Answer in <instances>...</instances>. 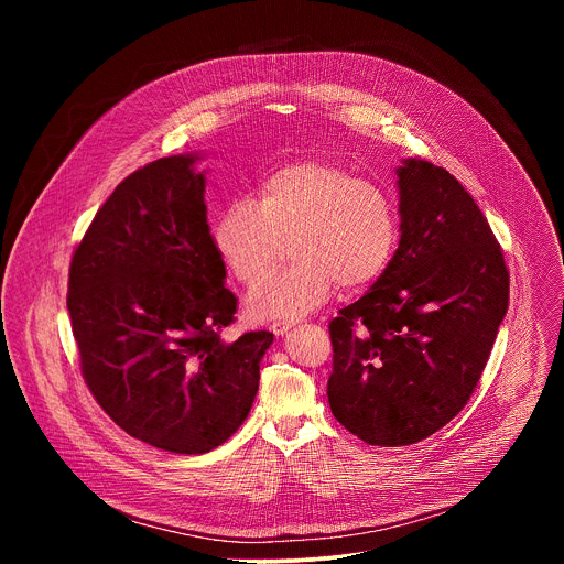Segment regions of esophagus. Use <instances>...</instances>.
Masks as SVG:
<instances>
[{"instance_id":"1","label":"esophagus","mask_w":564,"mask_h":564,"mask_svg":"<svg viewBox=\"0 0 564 564\" xmlns=\"http://www.w3.org/2000/svg\"><path fill=\"white\" fill-rule=\"evenodd\" d=\"M294 326H296L294 321H283V324H274V326H272V333H274L276 337H283V335H288Z\"/></svg>"}]
</instances>
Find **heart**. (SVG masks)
I'll list each match as a JSON object with an SVG mask.
<instances>
[{
  "mask_svg": "<svg viewBox=\"0 0 564 564\" xmlns=\"http://www.w3.org/2000/svg\"><path fill=\"white\" fill-rule=\"evenodd\" d=\"M254 206L234 200L214 223V248L227 272L261 283L290 243L294 263L248 296L254 321H296L324 305L337 285L359 292L388 268L397 246L390 196L326 160H301L268 174Z\"/></svg>",
  "mask_w": 564,
  "mask_h": 564,
  "instance_id": "obj_1",
  "label": "heart"
}]
</instances>
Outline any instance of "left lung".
<instances>
[{
  "mask_svg": "<svg viewBox=\"0 0 564 564\" xmlns=\"http://www.w3.org/2000/svg\"><path fill=\"white\" fill-rule=\"evenodd\" d=\"M397 189L394 257L330 321V409L372 446L422 442L464 409L509 307L502 250L459 181L404 158Z\"/></svg>",
  "mask_w": 564,
  "mask_h": 564,
  "instance_id": "left-lung-1",
  "label": "left lung"
}]
</instances>
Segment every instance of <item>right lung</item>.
I'll return each instance as SVG.
<instances>
[{
    "mask_svg": "<svg viewBox=\"0 0 564 564\" xmlns=\"http://www.w3.org/2000/svg\"><path fill=\"white\" fill-rule=\"evenodd\" d=\"M203 153L127 176L77 246L66 307L85 381L131 437L181 455L246 422L274 335L223 341L236 312L207 225Z\"/></svg>",
    "mask_w": 564,
    "mask_h": 564,
    "instance_id": "1",
    "label": "right lung"
}]
</instances>
